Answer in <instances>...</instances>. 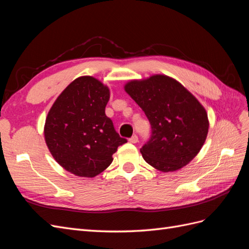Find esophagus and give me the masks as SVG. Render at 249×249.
I'll list each match as a JSON object with an SVG mask.
<instances>
[{"label": "esophagus", "instance_id": "1", "mask_svg": "<svg viewBox=\"0 0 249 249\" xmlns=\"http://www.w3.org/2000/svg\"><path fill=\"white\" fill-rule=\"evenodd\" d=\"M129 141H130L131 143H137V142H138V136H137V135H134V136H132V137L129 139Z\"/></svg>", "mask_w": 249, "mask_h": 249}]
</instances>
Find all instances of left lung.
<instances>
[{"mask_svg":"<svg viewBox=\"0 0 249 249\" xmlns=\"http://www.w3.org/2000/svg\"><path fill=\"white\" fill-rule=\"evenodd\" d=\"M124 90L145 113L152 126L149 140L140 149L145 162L169 172L192 161L209 131L208 114L195 96L164 74L130 81Z\"/></svg>","mask_w":249,"mask_h":249,"instance_id":"1","label":"left lung"}]
</instances>
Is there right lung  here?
Listing matches in <instances>:
<instances>
[{"label":"right lung","mask_w":249,"mask_h":249,"mask_svg":"<svg viewBox=\"0 0 249 249\" xmlns=\"http://www.w3.org/2000/svg\"><path fill=\"white\" fill-rule=\"evenodd\" d=\"M110 90L84 76L72 81L48 113L44 139L58 164L78 177L93 178L112 163V155L126 139L105 113Z\"/></svg>","instance_id":"1"}]
</instances>
